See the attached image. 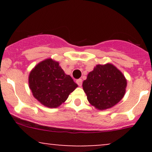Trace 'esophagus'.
I'll return each mask as SVG.
<instances>
[{"label":"esophagus","mask_w":152,"mask_h":152,"mask_svg":"<svg viewBox=\"0 0 152 152\" xmlns=\"http://www.w3.org/2000/svg\"><path fill=\"white\" fill-rule=\"evenodd\" d=\"M76 83L78 85V86H82V79L81 78H79V79H77L76 80Z\"/></svg>","instance_id":"obj_1"}]
</instances>
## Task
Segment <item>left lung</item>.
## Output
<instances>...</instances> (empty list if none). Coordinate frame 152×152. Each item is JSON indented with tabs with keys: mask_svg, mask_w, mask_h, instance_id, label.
I'll return each instance as SVG.
<instances>
[{
	"mask_svg": "<svg viewBox=\"0 0 152 152\" xmlns=\"http://www.w3.org/2000/svg\"><path fill=\"white\" fill-rule=\"evenodd\" d=\"M125 76L113 64L94 67L83 82L88 102L99 110L110 109L121 100L126 92Z\"/></svg>",
	"mask_w": 152,
	"mask_h": 152,
	"instance_id": "obj_1",
	"label": "left lung"
}]
</instances>
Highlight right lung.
<instances>
[{"mask_svg":"<svg viewBox=\"0 0 152 152\" xmlns=\"http://www.w3.org/2000/svg\"><path fill=\"white\" fill-rule=\"evenodd\" d=\"M28 84L33 96L48 108L61 105L78 87L72 78L64 73L59 63L51 58L40 62L32 69Z\"/></svg>","mask_w":152,"mask_h":152,"instance_id":"add662e5","label":"right lung"}]
</instances>
